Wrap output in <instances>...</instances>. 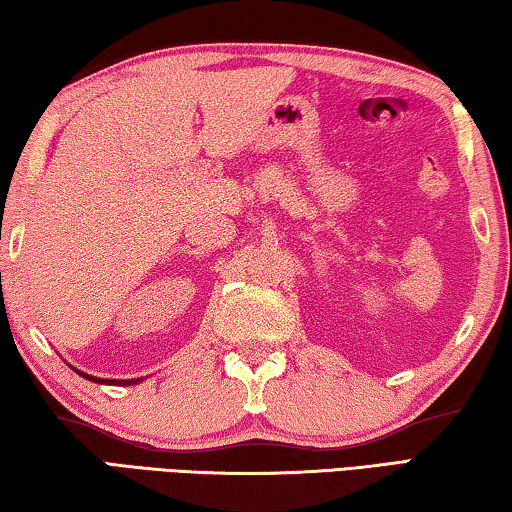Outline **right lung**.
I'll return each instance as SVG.
<instances>
[{
    "mask_svg": "<svg viewBox=\"0 0 512 512\" xmlns=\"http://www.w3.org/2000/svg\"><path fill=\"white\" fill-rule=\"evenodd\" d=\"M76 372H79V375H83L85 379H90V381H97V384H128V386H131V384H137V381H140V379H126V381H117V379H99V377H92V375H85V372H81V370H76Z\"/></svg>",
    "mask_w": 512,
    "mask_h": 512,
    "instance_id": "add662e5",
    "label": "right lung"
}]
</instances>
